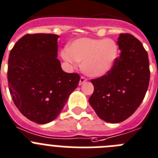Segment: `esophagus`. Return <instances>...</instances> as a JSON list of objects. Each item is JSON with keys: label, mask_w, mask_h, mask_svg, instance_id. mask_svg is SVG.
Segmentation results:
<instances>
[{"label": "esophagus", "mask_w": 158, "mask_h": 158, "mask_svg": "<svg viewBox=\"0 0 158 158\" xmlns=\"http://www.w3.org/2000/svg\"><path fill=\"white\" fill-rule=\"evenodd\" d=\"M87 79H86V78L83 77V76H81V77H80V79H79V86H81V85L83 84V83H84L85 82H86V81H87Z\"/></svg>", "instance_id": "1"}]
</instances>
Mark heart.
I'll list each match as a JSON object with an SVG mask.
<instances>
[{"label":"heart","instance_id":"obj_1","mask_svg":"<svg viewBox=\"0 0 158 158\" xmlns=\"http://www.w3.org/2000/svg\"><path fill=\"white\" fill-rule=\"evenodd\" d=\"M61 56L73 67L82 62L83 73L98 78L114 68L118 57V46L111 39L80 38L63 49Z\"/></svg>","mask_w":158,"mask_h":158}]
</instances>
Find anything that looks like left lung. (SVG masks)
<instances>
[{
  "mask_svg": "<svg viewBox=\"0 0 158 158\" xmlns=\"http://www.w3.org/2000/svg\"><path fill=\"white\" fill-rule=\"evenodd\" d=\"M120 56L103 76L91 79L94 90L89 102L105 122L118 123L128 118L142 103L149 83L147 52L133 35L121 33Z\"/></svg>",
  "mask_w": 158,
  "mask_h": 158,
  "instance_id": "left-lung-1",
  "label": "left lung"
}]
</instances>
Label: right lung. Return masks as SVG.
<instances>
[{
	"mask_svg": "<svg viewBox=\"0 0 158 158\" xmlns=\"http://www.w3.org/2000/svg\"><path fill=\"white\" fill-rule=\"evenodd\" d=\"M55 34H27L9 53V88L22 114L38 124L56 118L71 93L78 87L80 76L66 73L56 58Z\"/></svg>",
	"mask_w": 158,
	"mask_h": 158,
	"instance_id": "1",
	"label": "right lung"
}]
</instances>
